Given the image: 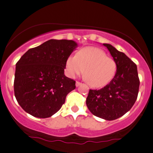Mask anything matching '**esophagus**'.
I'll return each instance as SVG.
<instances>
[{"mask_svg": "<svg viewBox=\"0 0 153 153\" xmlns=\"http://www.w3.org/2000/svg\"><path fill=\"white\" fill-rule=\"evenodd\" d=\"M81 84H82V83L80 82H78V81H77V82H75V85H76V87H78V86H80Z\"/></svg>", "mask_w": 153, "mask_h": 153, "instance_id": "obj_1", "label": "esophagus"}]
</instances>
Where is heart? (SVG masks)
Returning a JSON list of instances; mask_svg holds the SVG:
<instances>
[{
  "instance_id": "1",
  "label": "heart",
  "mask_w": 153,
  "mask_h": 153,
  "mask_svg": "<svg viewBox=\"0 0 153 153\" xmlns=\"http://www.w3.org/2000/svg\"><path fill=\"white\" fill-rule=\"evenodd\" d=\"M65 67L71 78L82 74L91 86L100 88L107 85L114 78L117 70V62L99 48L88 46L80 49L76 56L67 58Z\"/></svg>"
}]
</instances>
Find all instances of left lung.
<instances>
[{"label": "left lung", "instance_id": "obj_1", "mask_svg": "<svg viewBox=\"0 0 153 153\" xmlns=\"http://www.w3.org/2000/svg\"><path fill=\"white\" fill-rule=\"evenodd\" d=\"M117 62L114 78L100 90H90L86 104L91 113L102 119L112 121L122 117L131 109L138 94L137 66L124 53L109 44H103Z\"/></svg>", "mask_w": 153, "mask_h": 153}]
</instances>
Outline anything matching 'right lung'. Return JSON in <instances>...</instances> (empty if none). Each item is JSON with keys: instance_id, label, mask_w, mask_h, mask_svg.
Masks as SVG:
<instances>
[{"instance_id": "add662e5", "label": "right lung", "mask_w": 153, "mask_h": 153, "mask_svg": "<svg viewBox=\"0 0 153 153\" xmlns=\"http://www.w3.org/2000/svg\"><path fill=\"white\" fill-rule=\"evenodd\" d=\"M78 47L73 40L50 39L29 49L16 63L15 96L34 117L48 118L61 109L75 81L64 74L67 58Z\"/></svg>"}]
</instances>
